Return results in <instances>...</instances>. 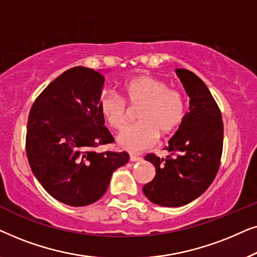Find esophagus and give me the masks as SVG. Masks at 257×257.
<instances>
[{
    "mask_svg": "<svg viewBox=\"0 0 257 257\" xmlns=\"http://www.w3.org/2000/svg\"><path fill=\"white\" fill-rule=\"evenodd\" d=\"M130 160H131V161H139V160H142V157L136 156V154H131V156H130Z\"/></svg>",
    "mask_w": 257,
    "mask_h": 257,
    "instance_id": "obj_1",
    "label": "esophagus"
}]
</instances>
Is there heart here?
I'll list each match as a JSON object with an SVG mask.
<instances>
[{
    "mask_svg": "<svg viewBox=\"0 0 257 257\" xmlns=\"http://www.w3.org/2000/svg\"><path fill=\"white\" fill-rule=\"evenodd\" d=\"M125 99L131 106H139L137 117L140 121L126 126L117 142L122 149L139 152L156 144L159 133L170 135L180 125L185 115L184 93L171 89L165 80L156 77H136L122 86ZM126 101L113 91H104L99 98L100 113L112 128H121L127 121Z\"/></svg>",
    "mask_w": 257,
    "mask_h": 257,
    "instance_id": "obj_1",
    "label": "heart"
}]
</instances>
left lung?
Here are the masks:
<instances>
[{
	"label": "left lung",
	"instance_id": "1",
	"mask_svg": "<svg viewBox=\"0 0 257 257\" xmlns=\"http://www.w3.org/2000/svg\"><path fill=\"white\" fill-rule=\"evenodd\" d=\"M175 72L189 96V111L166 146L170 156L145 157L156 167V177L143 187L150 201L165 207L187 205L209 187L223 147L221 111L208 87L189 70Z\"/></svg>",
	"mask_w": 257,
	"mask_h": 257
}]
</instances>
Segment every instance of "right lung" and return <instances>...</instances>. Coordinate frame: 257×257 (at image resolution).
I'll return each mask as SVG.
<instances>
[{
  "instance_id": "1",
  "label": "right lung",
  "mask_w": 257,
  "mask_h": 257,
  "mask_svg": "<svg viewBox=\"0 0 257 257\" xmlns=\"http://www.w3.org/2000/svg\"><path fill=\"white\" fill-rule=\"evenodd\" d=\"M103 85L93 69L66 70L42 91L28 117L31 171L52 198L72 207L99 200L112 173L130 159L127 152L93 150L114 142L99 110Z\"/></svg>"
}]
</instances>
